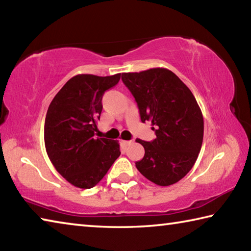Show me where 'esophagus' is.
<instances>
[{"label": "esophagus", "mask_w": 251, "mask_h": 251, "mask_svg": "<svg viewBox=\"0 0 251 251\" xmlns=\"http://www.w3.org/2000/svg\"><path fill=\"white\" fill-rule=\"evenodd\" d=\"M130 144H133V141H124V145L125 146H129Z\"/></svg>", "instance_id": "esophagus-1"}]
</instances>
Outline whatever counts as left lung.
Listing matches in <instances>:
<instances>
[{"label": "left lung", "instance_id": "1", "mask_svg": "<svg viewBox=\"0 0 251 251\" xmlns=\"http://www.w3.org/2000/svg\"><path fill=\"white\" fill-rule=\"evenodd\" d=\"M122 79L135 97L142 122L155 125L154 141L136 139L145 150L136 168L158 186L176 184L193 168L202 145L203 118L196 99L163 67L123 73Z\"/></svg>", "mask_w": 251, "mask_h": 251}]
</instances>
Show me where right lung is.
<instances>
[{"mask_svg": "<svg viewBox=\"0 0 251 251\" xmlns=\"http://www.w3.org/2000/svg\"><path fill=\"white\" fill-rule=\"evenodd\" d=\"M120 79L121 74L73 76L49 106L44 125L46 152L55 169L78 188L99 184L121 155L118 141L94 136L104 93Z\"/></svg>", "mask_w": 251, "mask_h": 251, "instance_id": "add662e5", "label": "right lung"}]
</instances>
